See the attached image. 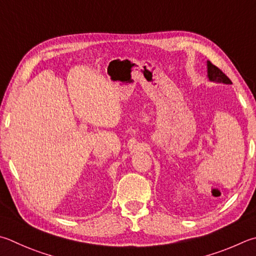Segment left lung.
Returning <instances> with one entry per match:
<instances>
[{
    "instance_id": "left-lung-1",
    "label": "left lung",
    "mask_w": 256,
    "mask_h": 256,
    "mask_svg": "<svg viewBox=\"0 0 256 256\" xmlns=\"http://www.w3.org/2000/svg\"><path fill=\"white\" fill-rule=\"evenodd\" d=\"M207 67H208L209 80L217 82H224V84H232L230 78L227 77L220 68L216 67L215 64H212L210 62H207Z\"/></svg>"
}]
</instances>
